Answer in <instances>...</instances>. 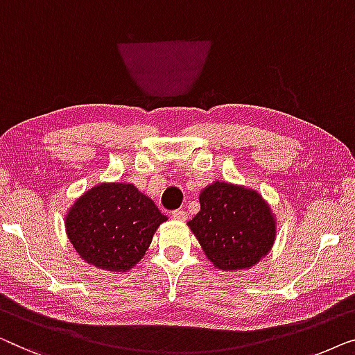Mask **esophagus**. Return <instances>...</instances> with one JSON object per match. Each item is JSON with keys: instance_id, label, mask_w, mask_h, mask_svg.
Instances as JSON below:
<instances>
[{"instance_id": "esophagus-1", "label": "esophagus", "mask_w": 355, "mask_h": 355, "mask_svg": "<svg viewBox=\"0 0 355 355\" xmlns=\"http://www.w3.org/2000/svg\"><path fill=\"white\" fill-rule=\"evenodd\" d=\"M171 216L175 218V220H180V222H184L188 218V214H187V211H183V209H177V211H173Z\"/></svg>"}]
</instances>
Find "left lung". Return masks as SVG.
Masks as SVG:
<instances>
[{
  "label": "left lung",
  "instance_id": "obj_1",
  "mask_svg": "<svg viewBox=\"0 0 355 355\" xmlns=\"http://www.w3.org/2000/svg\"><path fill=\"white\" fill-rule=\"evenodd\" d=\"M201 211L188 222L207 259L225 272L249 268L270 251L275 220L261 194L216 182L202 189Z\"/></svg>",
  "mask_w": 355,
  "mask_h": 355
}]
</instances>
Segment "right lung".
<instances>
[{"label": "right lung", "mask_w": 355, "mask_h": 355, "mask_svg": "<svg viewBox=\"0 0 355 355\" xmlns=\"http://www.w3.org/2000/svg\"><path fill=\"white\" fill-rule=\"evenodd\" d=\"M167 217L133 184L101 183L80 196L66 217V232L85 262L127 272L148 251Z\"/></svg>", "instance_id": "add662e5"}]
</instances>
